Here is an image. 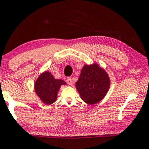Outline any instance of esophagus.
<instances>
[{"label":"esophagus","mask_w":149,"mask_h":149,"mask_svg":"<svg viewBox=\"0 0 149 149\" xmlns=\"http://www.w3.org/2000/svg\"><path fill=\"white\" fill-rule=\"evenodd\" d=\"M66 82H67L68 84H69V85H72V78L70 77H68L67 78V79H66Z\"/></svg>","instance_id":"1"}]
</instances>
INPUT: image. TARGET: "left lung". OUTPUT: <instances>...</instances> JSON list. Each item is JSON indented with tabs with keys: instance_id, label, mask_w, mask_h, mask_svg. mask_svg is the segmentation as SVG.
Segmentation results:
<instances>
[{
	"instance_id": "8db88e82",
	"label": "left lung",
	"mask_w": 149,
	"mask_h": 149,
	"mask_svg": "<svg viewBox=\"0 0 149 149\" xmlns=\"http://www.w3.org/2000/svg\"><path fill=\"white\" fill-rule=\"evenodd\" d=\"M110 79L105 70L97 64L84 66L76 88L81 98L89 104H95L105 97L109 89Z\"/></svg>"
}]
</instances>
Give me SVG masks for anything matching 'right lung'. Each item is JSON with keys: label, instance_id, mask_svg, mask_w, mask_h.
I'll return each instance as SVG.
<instances>
[{"label": "right lung", "instance_id": "obj_1", "mask_svg": "<svg viewBox=\"0 0 149 149\" xmlns=\"http://www.w3.org/2000/svg\"><path fill=\"white\" fill-rule=\"evenodd\" d=\"M66 83L61 79H56L49 72L41 74L35 83V91L43 102L53 104L57 98V93L61 86Z\"/></svg>", "mask_w": 149, "mask_h": 149}]
</instances>
